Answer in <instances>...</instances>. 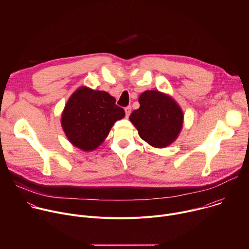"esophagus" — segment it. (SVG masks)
I'll return each instance as SVG.
<instances>
[{
	"label": "esophagus",
	"instance_id": "34e87169",
	"mask_svg": "<svg viewBox=\"0 0 249 249\" xmlns=\"http://www.w3.org/2000/svg\"><path fill=\"white\" fill-rule=\"evenodd\" d=\"M132 111V107L131 106H127V107H125V113H126V117H129L130 113Z\"/></svg>",
	"mask_w": 249,
	"mask_h": 249
}]
</instances>
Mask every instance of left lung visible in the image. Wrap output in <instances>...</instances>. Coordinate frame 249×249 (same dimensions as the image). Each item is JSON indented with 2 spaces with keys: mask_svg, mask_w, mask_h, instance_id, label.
<instances>
[{
  "mask_svg": "<svg viewBox=\"0 0 249 249\" xmlns=\"http://www.w3.org/2000/svg\"><path fill=\"white\" fill-rule=\"evenodd\" d=\"M140 107L129 119L139 136L155 148H165L178 137L183 125L180 106L167 94L146 90L139 97Z\"/></svg>",
  "mask_w": 249,
  "mask_h": 249,
  "instance_id": "8db88e82",
  "label": "left lung"
}]
</instances>
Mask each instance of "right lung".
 Wrapping results in <instances>:
<instances>
[{
  "instance_id": "1",
  "label": "right lung",
  "mask_w": 249,
  "mask_h": 249,
  "mask_svg": "<svg viewBox=\"0 0 249 249\" xmlns=\"http://www.w3.org/2000/svg\"><path fill=\"white\" fill-rule=\"evenodd\" d=\"M116 99L103 90L87 87L69 98L61 117L63 130L75 147L90 152L103 143L113 124L125 116Z\"/></svg>"
}]
</instances>
